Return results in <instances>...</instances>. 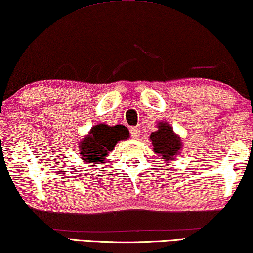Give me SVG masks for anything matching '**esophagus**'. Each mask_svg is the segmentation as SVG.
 Wrapping results in <instances>:
<instances>
[{"mask_svg":"<svg viewBox=\"0 0 253 253\" xmlns=\"http://www.w3.org/2000/svg\"><path fill=\"white\" fill-rule=\"evenodd\" d=\"M130 133H131V137H132L133 139H138L140 136V130L138 129V127H132V129L130 130Z\"/></svg>","mask_w":253,"mask_h":253,"instance_id":"34e87169","label":"esophagus"}]
</instances>
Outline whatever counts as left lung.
I'll use <instances>...</instances> for the list:
<instances>
[{"instance_id": "obj_1", "label": "left lung", "mask_w": 253, "mask_h": 253, "mask_svg": "<svg viewBox=\"0 0 253 253\" xmlns=\"http://www.w3.org/2000/svg\"><path fill=\"white\" fill-rule=\"evenodd\" d=\"M157 126L158 130L150 136L154 152L166 162L175 160L181 154L183 146L181 138L174 132L172 126L167 122H159Z\"/></svg>"}]
</instances>
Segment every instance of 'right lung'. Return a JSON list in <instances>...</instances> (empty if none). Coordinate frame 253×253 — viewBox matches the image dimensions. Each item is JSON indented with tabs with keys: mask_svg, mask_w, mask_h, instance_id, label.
I'll return each instance as SVG.
<instances>
[{
	"mask_svg": "<svg viewBox=\"0 0 253 253\" xmlns=\"http://www.w3.org/2000/svg\"><path fill=\"white\" fill-rule=\"evenodd\" d=\"M126 138V131L122 129L115 131L114 126H109L105 123L96 124L79 144V154L83 160L91 164V166H95L105 160L120 140Z\"/></svg>",
	"mask_w": 253,
	"mask_h": 253,
	"instance_id": "right-lung-1",
	"label": "right lung"
}]
</instances>
